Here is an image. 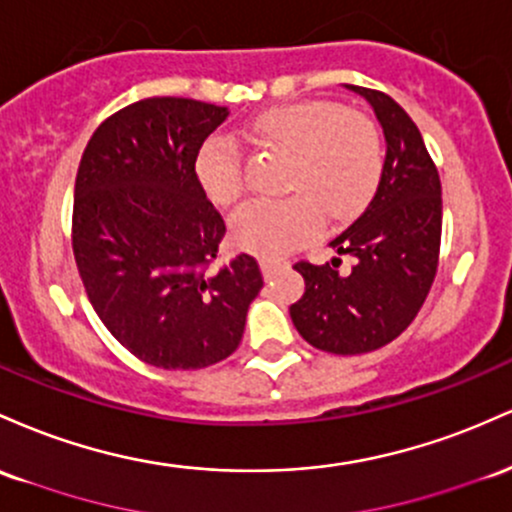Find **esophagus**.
I'll list each match as a JSON object with an SVG mask.
<instances>
[{"label": "esophagus", "mask_w": 512, "mask_h": 512, "mask_svg": "<svg viewBox=\"0 0 512 512\" xmlns=\"http://www.w3.org/2000/svg\"><path fill=\"white\" fill-rule=\"evenodd\" d=\"M285 268L283 261H273V258H261V271L266 275V280H271Z\"/></svg>", "instance_id": "34e87169"}]
</instances>
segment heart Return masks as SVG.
<instances>
[{"mask_svg":"<svg viewBox=\"0 0 512 512\" xmlns=\"http://www.w3.org/2000/svg\"><path fill=\"white\" fill-rule=\"evenodd\" d=\"M246 137L287 154L283 200H254L232 217V239L251 254L280 258L329 222L358 217L380 188L382 135L375 120L331 101H300L256 116ZM195 176L212 203L234 205L244 193L237 142L215 135L195 157Z\"/></svg>","mask_w":512,"mask_h":512,"instance_id":"1","label":"heart"}]
</instances>
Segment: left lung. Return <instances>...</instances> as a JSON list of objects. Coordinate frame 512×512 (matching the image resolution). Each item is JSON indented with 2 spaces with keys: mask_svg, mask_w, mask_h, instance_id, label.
I'll return each instance as SVG.
<instances>
[{
  "mask_svg": "<svg viewBox=\"0 0 512 512\" xmlns=\"http://www.w3.org/2000/svg\"><path fill=\"white\" fill-rule=\"evenodd\" d=\"M348 89L365 96L382 123V181L363 215L331 241L338 254L355 256L350 273H338L341 258L297 261L307 290L290 307L304 341L333 355L370 353L406 331L438 273L442 234L438 166L416 123L384 91Z\"/></svg>",
  "mask_w": 512,
  "mask_h": 512,
  "instance_id": "left-lung-1",
  "label": "left lung"
}]
</instances>
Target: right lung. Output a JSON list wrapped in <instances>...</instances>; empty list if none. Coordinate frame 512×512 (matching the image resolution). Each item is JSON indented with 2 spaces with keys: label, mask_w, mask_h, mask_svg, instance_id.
<instances>
[{
  "label": "right lung",
  "mask_w": 512,
  "mask_h": 512,
  "mask_svg": "<svg viewBox=\"0 0 512 512\" xmlns=\"http://www.w3.org/2000/svg\"><path fill=\"white\" fill-rule=\"evenodd\" d=\"M225 118L205 101H135L96 128L77 169L72 251L91 307L120 346L162 370L229 358L263 287L254 256L217 266L225 220L195 176Z\"/></svg>",
  "instance_id": "add662e5"
}]
</instances>
